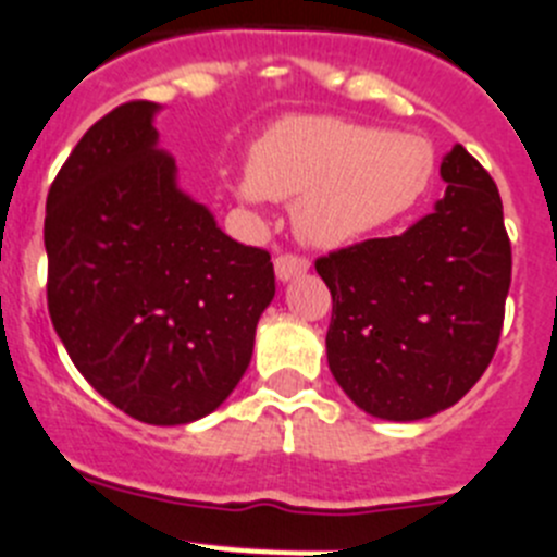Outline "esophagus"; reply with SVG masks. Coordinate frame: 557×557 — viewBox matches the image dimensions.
<instances>
[{
    "label": "esophagus",
    "mask_w": 557,
    "mask_h": 557,
    "mask_svg": "<svg viewBox=\"0 0 557 557\" xmlns=\"http://www.w3.org/2000/svg\"><path fill=\"white\" fill-rule=\"evenodd\" d=\"M308 269L310 263L305 258H299V255H280V258L274 260V272H277V280H283V283L299 277V274H305Z\"/></svg>",
    "instance_id": "esophagus-1"
}]
</instances>
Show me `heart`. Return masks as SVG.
<instances>
[{"instance_id":"obj_1","label":"heart","mask_w":557,"mask_h":557,"mask_svg":"<svg viewBox=\"0 0 557 557\" xmlns=\"http://www.w3.org/2000/svg\"><path fill=\"white\" fill-rule=\"evenodd\" d=\"M433 177L435 149L422 135L335 116H290L255 141L249 172L233 191L247 205L297 199L299 235L335 249L408 213Z\"/></svg>"}]
</instances>
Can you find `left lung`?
<instances>
[{
    "instance_id": "left-lung-1",
    "label": "left lung",
    "mask_w": 557,
    "mask_h": 557,
    "mask_svg": "<svg viewBox=\"0 0 557 557\" xmlns=\"http://www.w3.org/2000/svg\"><path fill=\"white\" fill-rule=\"evenodd\" d=\"M433 213L315 260L333 294L327 363L366 413L416 422L453 408L497 352L510 242L491 174L460 144Z\"/></svg>"
}]
</instances>
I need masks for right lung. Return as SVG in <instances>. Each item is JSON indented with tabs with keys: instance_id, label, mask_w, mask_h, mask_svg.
I'll return each instance as SVG.
<instances>
[{
	"instance_id": "right-lung-1",
	"label": "right lung",
	"mask_w": 557,
	"mask_h": 557,
	"mask_svg": "<svg viewBox=\"0 0 557 557\" xmlns=\"http://www.w3.org/2000/svg\"><path fill=\"white\" fill-rule=\"evenodd\" d=\"M154 102L110 110L47 197V302L69 358L147 424H188L233 394L274 299L267 249L233 242L177 185Z\"/></svg>"
}]
</instances>
